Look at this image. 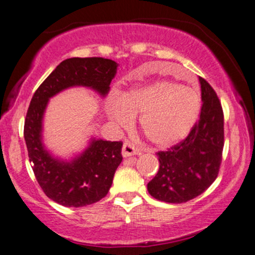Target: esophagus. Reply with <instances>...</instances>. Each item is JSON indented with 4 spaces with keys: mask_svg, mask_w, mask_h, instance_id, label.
Wrapping results in <instances>:
<instances>
[{
    "mask_svg": "<svg viewBox=\"0 0 255 255\" xmlns=\"http://www.w3.org/2000/svg\"><path fill=\"white\" fill-rule=\"evenodd\" d=\"M139 150L135 149L129 141H125L123 142L122 146V156L123 157H130V156L138 155Z\"/></svg>",
    "mask_w": 255,
    "mask_h": 255,
    "instance_id": "obj_1",
    "label": "esophagus"
}]
</instances>
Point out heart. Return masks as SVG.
<instances>
[{
  "label": "heart",
  "mask_w": 255,
  "mask_h": 255,
  "mask_svg": "<svg viewBox=\"0 0 255 255\" xmlns=\"http://www.w3.org/2000/svg\"><path fill=\"white\" fill-rule=\"evenodd\" d=\"M106 114L121 128L132 126L139 116V128L157 147H168L185 139L197 122L201 98L195 89L174 81L157 80L135 86L121 97L106 100Z\"/></svg>",
  "instance_id": "heart-1"
}]
</instances>
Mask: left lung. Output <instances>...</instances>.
<instances>
[{"instance_id": "1", "label": "left lung", "mask_w": 255, "mask_h": 255, "mask_svg": "<svg viewBox=\"0 0 255 255\" xmlns=\"http://www.w3.org/2000/svg\"><path fill=\"white\" fill-rule=\"evenodd\" d=\"M200 119L189 135L167 151H158L159 169L147 184L153 198L183 203L197 197L213 184L219 173L224 147L222 104L211 85L200 77Z\"/></svg>"}]
</instances>
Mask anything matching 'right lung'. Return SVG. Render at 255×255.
<instances>
[{
	"label": "right lung",
	"mask_w": 255,
	"mask_h": 255,
	"mask_svg": "<svg viewBox=\"0 0 255 255\" xmlns=\"http://www.w3.org/2000/svg\"><path fill=\"white\" fill-rule=\"evenodd\" d=\"M119 64L105 58H70L61 61L33 94L24 123V138L33 174L50 200L65 207H85L108 195L122 162V141L92 139L85 151L66 161L54 157L42 141L43 115L48 100L70 87H88L102 97Z\"/></svg>",
	"instance_id": "add662e5"
}]
</instances>
